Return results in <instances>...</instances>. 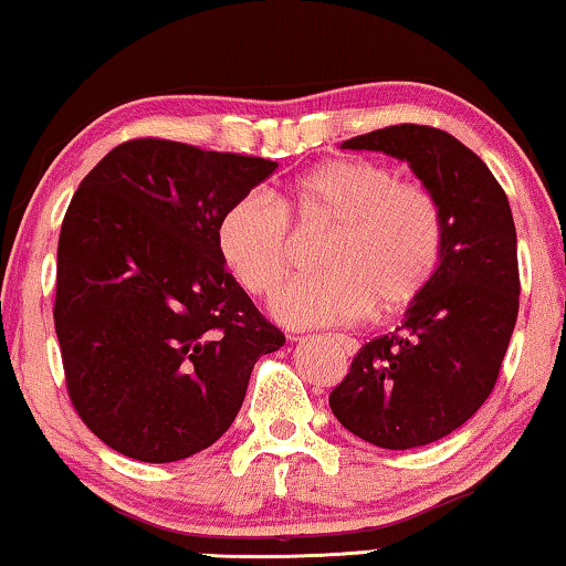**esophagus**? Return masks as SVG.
Returning a JSON list of instances; mask_svg holds the SVG:
<instances>
[{
    "label": "esophagus",
    "instance_id": "1",
    "mask_svg": "<svg viewBox=\"0 0 566 566\" xmlns=\"http://www.w3.org/2000/svg\"><path fill=\"white\" fill-rule=\"evenodd\" d=\"M332 339H335V343L343 347V353L345 355H355L358 353V343H355L353 337H345V335H332Z\"/></svg>",
    "mask_w": 566,
    "mask_h": 566
}]
</instances>
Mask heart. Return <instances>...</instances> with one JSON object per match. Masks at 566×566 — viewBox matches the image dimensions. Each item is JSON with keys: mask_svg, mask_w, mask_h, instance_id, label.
Instances as JSON below:
<instances>
[{"mask_svg": "<svg viewBox=\"0 0 566 566\" xmlns=\"http://www.w3.org/2000/svg\"><path fill=\"white\" fill-rule=\"evenodd\" d=\"M298 227H335L316 265L324 273L277 293L275 314L293 327L353 324L405 314L436 281L443 262V208L422 182L399 180L376 159L343 157L298 177L273 200L252 190L227 206L216 244L231 277L265 298L296 268Z\"/></svg>", "mask_w": 566, "mask_h": 566, "instance_id": "obj_1", "label": "heart"}]
</instances>
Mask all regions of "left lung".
Returning <instances> with one entry per match:
<instances>
[{"label":"left lung","mask_w":566,"mask_h":566,"mask_svg":"<svg viewBox=\"0 0 566 566\" xmlns=\"http://www.w3.org/2000/svg\"><path fill=\"white\" fill-rule=\"evenodd\" d=\"M343 149L409 161L443 208V262L397 332L374 337L329 394L353 436L407 451L461 428L490 397L517 319V237L502 185L446 130L401 123Z\"/></svg>","instance_id":"1"}]
</instances>
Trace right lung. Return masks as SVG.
Returning <instances> with one entry per match:
<instances>
[{"label": "right lung", "mask_w": 566, "mask_h": 566, "mask_svg": "<svg viewBox=\"0 0 566 566\" xmlns=\"http://www.w3.org/2000/svg\"><path fill=\"white\" fill-rule=\"evenodd\" d=\"M262 157L130 138L80 182L59 234L53 324L69 399L128 459L213 446L283 332L216 244L221 213L273 175Z\"/></svg>", "instance_id": "add662e5"}]
</instances>
